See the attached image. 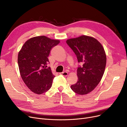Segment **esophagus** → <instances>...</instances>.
<instances>
[{
    "mask_svg": "<svg viewBox=\"0 0 127 127\" xmlns=\"http://www.w3.org/2000/svg\"><path fill=\"white\" fill-rule=\"evenodd\" d=\"M59 74H60V75H63V76H64V77H67L68 76V73L67 72H66V71H64V72H63L59 73Z\"/></svg>",
    "mask_w": 127,
    "mask_h": 127,
    "instance_id": "esophagus-1",
    "label": "esophagus"
}]
</instances>
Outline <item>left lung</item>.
I'll return each mask as SVG.
<instances>
[{
	"label": "left lung",
	"instance_id": "left-lung-1",
	"mask_svg": "<svg viewBox=\"0 0 127 127\" xmlns=\"http://www.w3.org/2000/svg\"><path fill=\"white\" fill-rule=\"evenodd\" d=\"M67 45L82 64L77 69L78 81L71 86L75 93L84 95L90 93L99 84L106 65V55L103 47L97 39L83 35L68 39Z\"/></svg>",
	"mask_w": 127,
	"mask_h": 127
}]
</instances>
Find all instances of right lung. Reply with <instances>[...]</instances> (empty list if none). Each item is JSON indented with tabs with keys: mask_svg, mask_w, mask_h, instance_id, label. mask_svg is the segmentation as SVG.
Instances as JSON below:
<instances>
[{
	"mask_svg": "<svg viewBox=\"0 0 127 127\" xmlns=\"http://www.w3.org/2000/svg\"><path fill=\"white\" fill-rule=\"evenodd\" d=\"M45 36L34 37L26 41L18 56L21 77L28 88L36 94L46 93L52 86L55 76L48 57L51 49L59 43Z\"/></svg>",
	"mask_w": 127,
	"mask_h": 127,
	"instance_id": "add662e5",
	"label": "right lung"
}]
</instances>
